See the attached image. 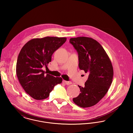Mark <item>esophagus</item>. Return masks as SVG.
I'll list each match as a JSON object with an SVG mask.
<instances>
[{
    "label": "esophagus",
    "mask_w": 133,
    "mask_h": 133,
    "mask_svg": "<svg viewBox=\"0 0 133 133\" xmlns=\"http://www.w3.org/2000/svg\"><path fill=\"white\" fill-rule=\"evenodd\" d=\"M63 82L64 84H66V85H70V84H72V82L71 81H65V80H63Z\"/></svg>",
    "instance_id": "34e87169"
}]
</instances>
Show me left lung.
Masks as SVG:
<instances>
[{
  "mask_svg": "<svg viewBox=\"0 0 133 133\" xmlns=\"http://www.w3.org/2000/svg\"><path fill=\"white\" fill-rule=\"evenodd\" d=\"M71 44L78 54L79 67L89 74L84 87L73 101L84 108L95 105L107 93L112 83L114 70L108 54L102 45L91 38H71Z\"/></svg>",
  "mask_w": 133,
  "mask_h": 133,
  "instance_id": "1",
  "label": "left lung"
}]
</instances>
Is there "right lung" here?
Returning a JSON list of instances; mask_svg holds the SVG:
<instances>
[{"label":"right lung","mask_w":133,"mask_h":133,"mask_svg":"<svg viewBox=\"0 0 133 133\" xmlns=\"http://www.w3.org/2000/svg\"><path fill=\"white\" fill-rule=\"evenodd\" d=\"M66 39L54 37L32 39L21 49L16 63V75L24 91L34 99L47 98L54 86L62 83L61 77L45 74L42 68L47 67L54 52Z\"/></svg>","instance_id":"1"}]
</instances>
